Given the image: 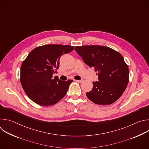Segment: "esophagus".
<instances>
[{
	"label": "esophagus",
	"mask_w": 149,
	"mask_h": 149,
	"mask_svg": "<svg viewBox=\"0 0 149 149\" xmlns=\"http://www.w3.org/2000/svg\"><path fill=\"white\" fill-rule=\"evenodd\" d=\"M76 81L78 82H79V83H81V82H83V80H82V79H81V80H76Z\"/></svg>",
	"instance_id": "1"
}]
</instances>
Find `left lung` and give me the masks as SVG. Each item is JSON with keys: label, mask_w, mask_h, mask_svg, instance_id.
<instances>
[{"label": "left lung", "mask_w": 149, "mask_h": 149, "mask_svg": "<svg viewBox=\"0 0 149 149\" xmlns=\"http://www.w3.org/2000/svg\"><path fill=\"white\" fill-rule=\"evenodd\" d=\"M75 51L84 62L97 72L99 81L93 82L87 97L98 105H110L116 101L125 91L129 80V70L123 56L107 47L83 45Z\"/></svg>", "instance_id": "obj_1"}]
</instances>
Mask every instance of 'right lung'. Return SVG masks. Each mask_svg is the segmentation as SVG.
<instances>
[{"label":"right lung","mask_w":149,"mask_h":149,"mask_svg":"<svg viewBox=\"0 0 149 149\" xmlns=\"http://www.w3.org/2000/svg\"><path fill=\"white\" fill-rule=\"evenodd\" d=\"M74 46L44 45L34 48L22 62L20 81L28 97L35 103L52 105L63 98L72 79L59 80L53 77L59 68L61 56L71 52Z\"/></svg>","instance_id":"add662e5"}]
</instances>
